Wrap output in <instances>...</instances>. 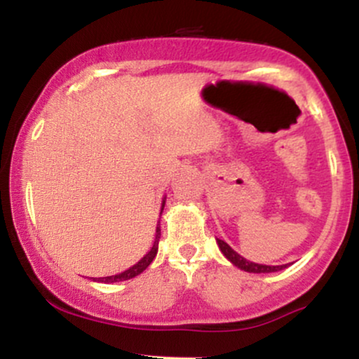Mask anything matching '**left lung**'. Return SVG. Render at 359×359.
<instances>
[{
	"mask_svg": "<svg viewBox=\"0 0 359 359\" xmlns=\"http://www.w3.org/2000/svg\"><path fill=\"white\" fill-rule=\"evenodd\" d=\"M217 245H219L222 255H224V257L228 258L234 266H238V269H241L245 271H250V273H271V271H278V270L287 269V265L270 266V265H259V263L248 262V259L243 258L241 255H238L236 251H234L231 246L228 245V243H224L222 240H217Z\"/></svg>",
	"mask_w": 359,
	"mask_h": 359,
	"instance_id": "8db88e82",
	"label": "left lung"
}]
</instances>
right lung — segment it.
I'll use <instances>...</instances> for the list:
<instances>
[{
	"instance_id": "1",
	"label": "right lung",
	"mask_w": 359,
	"mask_h": 359,
	"mask_svg": "<svg viewBox=\"0 0 359 359\" xmlns=\"http://www.w3.org/2000/svg\"><path fill=\"white\" fill-rule=\"evenodd\" d=\"M163 205H165V201H163L162 204V211H163ZM162 214V212H160ZM158 241H160V226L156 224V234H155V241H154V246H151V250L148 251V253L143 257L137 265H133L131 269H128L123 271V273H118V275H111V277H102V278H94V282H102V283H114V282H123V280H130V278H135L137 275L142 273L143 270L148 269V265H150L151 262H154V258L156 257V251H158Z\"/></svg>"
}]
</instances>
